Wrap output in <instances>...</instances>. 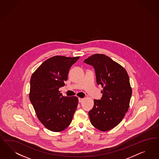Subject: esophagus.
Listing matches in <instances>:
<instances>
[{
	"mask_svg": "<svg viewBox=\"0 0 159 159\" xmlns=\"http://www.w3.org/2000/svg\"><path fill=\"white\" fill-rule=\"evenodd\" d=\"M84 101V99L83 98H78V101H79V102H81Z\"/></svg>",
	"mask_w": 159,
	"mask_h": 159,
	"instance_id": "esophagus-1",
	"label": "esophagus"
}]
</instances>
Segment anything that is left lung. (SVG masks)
Wrapping results in <instances>:
<instances>
[{
  "instance_id": "8db88e82",
  "label": "left lung",
  "mask_w": 159,
  "mask_h": 159,
  "mask_svg": "<svg viewBox=\"0 0 159 159\" xmlns=\"http://www.w3.org/2000/svg\"><path fill=\"white\" fill-rule=\"evenodd\" d=\"M95 71L98 85L103 88L101 100L94 99L89 116L92 125L105 132L120 123L128 111L132 88L127 71L105 54H95L84 60Z\"/></svg>"
}]
</instances>
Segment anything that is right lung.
<instances>
[{"mask_svg":"<svg viewBox=\"0 0 159 159\" xmlns=\"http://www.w3.org/2000/svg\"><path fill=\"white\" fill-rule=\"evenodd\" d=\"M80 57L56 56L43 62L31 75L29 98L39 120L47 129L58 132L67 128L76 111L78 99L64 97L70 67Z\"/></svg>","mask_w":159,"mask_h":159,"instance_id":"obj_1","label":"right lung"}]
</instances>
